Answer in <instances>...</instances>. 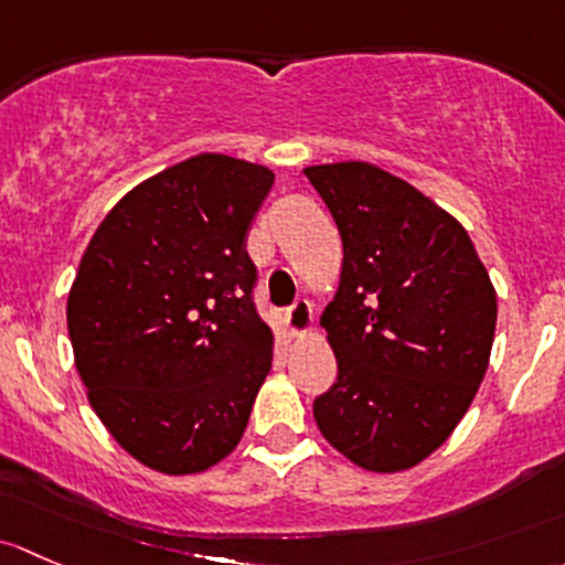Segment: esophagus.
<instances>
[{
    "label": "esophagus",
    "instance_id": "34e87169",
    "mask_svg": "<svg viewBox=\"0 0 565 565\" xmlns=\"http://www.w3.org/2000/svg\"><path fill=\"white\" fill-rule=\"evenodd\" d=\"M310 321H312V307L307 299H296L294 305L285 310V323H288L290 334H299L301 329H307V326H310Z\"/></svg>",
    "mask_w": 565,
    "mask_h": 565
}]
</instances>
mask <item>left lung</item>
<instances>
[{"mask_svg": "<svg viewBox=\"0 0 565 565\" xmlns=\"http://www.w3.org/2000/svg\"><path fill=\"white\" fill-rule=\"evenodd\" d=\"M342 239L321 323L337 381L316 397L323 438L377 473L433 455L473 403L498 299L468 231L370 162L305 168Z\"/></svg>", "mask_w": 565, "mask_h": 565, "instance_id": "obj_1", "label": "left lung"}]
</instances>
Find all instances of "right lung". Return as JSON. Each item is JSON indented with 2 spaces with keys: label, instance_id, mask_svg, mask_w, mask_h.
Masks as SVG:
<instances>
[{
  "label": "right lung",
  "instance_id": "1",
  "mask_svg": "<svg viewBox=\"0 0 565 565\" xmlns=\"http://www.w3.org/2000/svg\"><path fill=\"white\" fill-rule=\"evenodd\" d=\"M271 184L264 166L190 157L121 198L81 258L67 299L75 367L121 449L160 473L228 457L269 375L244 244Z\"/></svg>",
  "mask_w": 565,
  "mask_h": 565
}]
</instances>
